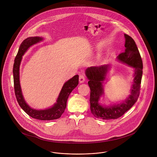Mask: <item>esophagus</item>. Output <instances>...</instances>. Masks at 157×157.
Masks as SVG:
<instances>
[{"instance_id": "34e87169", "label": "esophagus", "mask_w": 157, "mask_h": 157, "mask_svg": "<svg viewBox=\"0 0 157 157\" xmlns=\"http://www.w3.org/2000/svg\"><path fill=\"white\" fill-rule=\"evenodd\" d=\"M85 81V77L83 74H82L79 75V82L80 83H83Z\"/></svg>"}]
</instances>
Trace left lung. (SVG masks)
I'll use <instances>...</instances> for the list:
<instances>
[{"mask_svg":"<svg viewBox=\"0 0 157 157\" xmlns=\"http://www.w3.org/2000/svg\"><path fill=\"white\" fill-rule=\"evenodd\" d=\"M125 50L120 54L117 59L120 62L126 63L134 68V78L131 90V95L121 103L109 106H103L98 103L100 97L104 93L103 83L105 80L109 66L101 65L91 67L86 69V75L89 80L90 109L94 117L103 119H117L127 112L137 101L140 95L141 82L143 74V62L138 48L134 39L124 34Z\"/></svg>","mask_w":157,"mask_h":157,"instance_id":"obj_1","label":"left lung"}]
</instances>
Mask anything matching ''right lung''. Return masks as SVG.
Wrapping results in <instances>:
<instances>
[{"label": "right lung", "mask_w": 157, "mask_h": 157, "mask_svg": "<svg viewBox=\"0 0 157 157\" xmlns=\"http://www.w3.org/2000/svg\"><path fill=\"white\" fill-rule=\"evenodd\" d=\"M42 40L43 38L40 37H30L24 40L20 45L13 65L14 87L16 97L19 105L28 115L37 120H52L59 118L65 111L69 94L78 84V75H75L65 83L59 94L57 102L53 106L42 110H36L30 108L25 101L23 96L19 80V67L22 56L28 48Z\"/></svg>", "instance_id": "obj_1"}]
</instances>
